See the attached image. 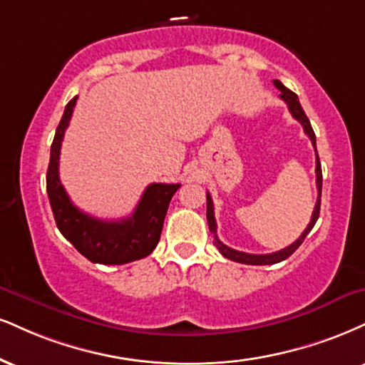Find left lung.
Masks as SVG:
<instances>
[{"label": "left lung", "mask_w": 365, "mask_h": 365, "mask_svg": "<svg viewBox=\"0 0 365 365\" xmlns=\"http://www.w3.org/2000/svg\"><path fill=\"white\" fill-rule=\"evenodd\" d=\"M274 85L275 88H279L280 90V98L284 100L285 103H287L289 107V112L292 113V117L296 118V120L301 122L302 129H304V133L308 134V138L311 139V143H313L314 146V151H316V135H314V130L313 127H311V122L308 115H306L304 110H302L301 103H299V98H297V95L294 93V91L289 90V88H285L282 83L279 80H274ZM322 185H323V173H322V163H319V158H318V153H316V187H318V200H316V205H314V210H313V216H311V221L308 227H306L304 231H302V235L294 241L292 245H289L287 248L280 250V252H275V253H267V255H253V253H245V252H238V250H232L230 247H226L222 241H219L217 238V225H216V217H214V204H212V199H210V194L207 192V225H209V231L214 235V245H216V248L221 252L222 257L230 258L232 262H238V263H247V265H274V263H279L285 260V258H289L291 255L296 252L297 248L301 247L302 241H304L306 236L309 235V231L313 230L316 221H318L319 217V205H322Z\"/></svg>", "instance_id": "1"}]
</instances>
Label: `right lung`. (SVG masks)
I'll return each instance as SVG.
<instances>
[{
    "instance_id": "obj_1",
    "label": "right lung",
    "mask_w": 365,
    "mask_h": 365,
    "mask_svg": "<svg viewBox=\"0 0 365 365\" xmlns=\"http://www.w3.org/2000/svg\"><path fill=\"white\" fill-rule=\"evenodd\" d=\"M78 96L66 105L63 118L56 129L47 168V195L56 225L63 236L83 257L93 263L122 265L148 257L160 241L163 221L171 197L180 183H151L133 216L120 221H103L88 216L73 204L59 180V155L64 133L71 120Z\"/></svg>"
}]
</instances>
